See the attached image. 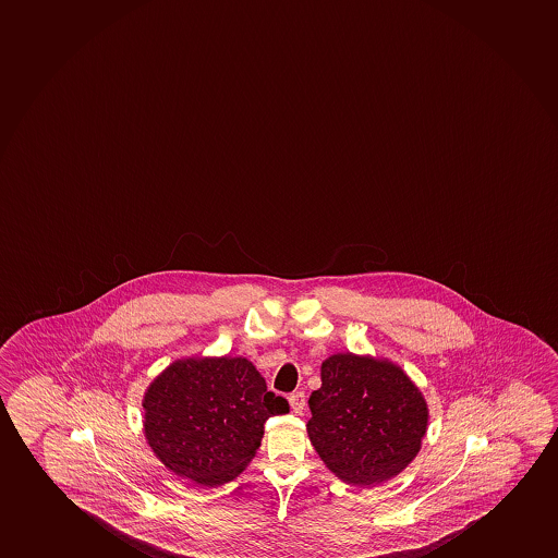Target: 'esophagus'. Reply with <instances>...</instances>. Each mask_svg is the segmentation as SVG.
Returning <instances> with one entry per match:
<instances>
[{"instance_id": "esophagus-1", "label": "esophagus", "mask_w": 558, "mask_h": 558, "mask_svg": "<svg viewBox=\"0 0 558 558\" xmlns=\"http://www.w3.org/2000/svg\"><path fill=\"white\" fill-rule=\"evenodd\" d=\"M289 400L290 405H292V411H294L295 415H302L303 410H305V405H307V400H305V392H292V395L289 397Z\"/></svg>"}]
</instances>
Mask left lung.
<instances>
[{
  "instance_id": "1",
  "label": "left lung",
  "mask_w": 558,
  "mask_h": 558,
  "mask_svg": "<svg viewBox=\"0 0 558 558\" xmlns=\"http://www.w3.org/2000/svg\"><path fill=\"white\" fill-rule=\"evenodd\" d=\"M308 398V439L326 468L352 486L374 487L402 473L421 450L428 404L389 359L335 353Z\"/></svg>"
}]
</instances>
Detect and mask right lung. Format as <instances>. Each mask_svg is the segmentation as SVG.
<instances>
[{
  "label": "right lung",
  "mask_w": 558,
  "mask_h": 558,
  "mask_svg": "<svg viewBox=\"0 0 558 558\" xmlns=\"http://www.w3.org/2000/svg\"><path fill=\"white\" fill-rule=\"evenodd\" d=\"M145 437L169 471L197 486H221L255 458L271 415L290 405L268 391L245 357L177 359L143 397Z\"/></svg>",
  "instance_id": "1"
}]
</instances>
